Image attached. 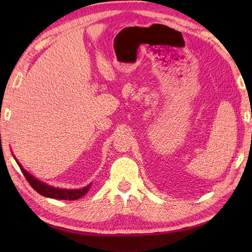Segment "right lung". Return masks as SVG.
Instances as JSON below:
<instances>
[{
    "label": "right lung",
    "mask_w": 252,
    "mask_h": 252,
    "mask_svg": "<svg viewBox=\"0 0 252 252\" xmlns=\"http://www.w3.org/2000/svg\"><path fill=\"white\" fill-rule=\"evenodd\" d=\"M16 161H17V160H16ZM17 164L19 165L21 172H23V174L25 175L26 180L29 182V184L31 185L32 189L44 197L54 198V199H61V200H77L79 198H81L82 196L87 194L91 185H92V183H91L88 186L83 187V189H58V187H53L51 185H47L46 183H43V182H41L40 180L35 179L33 175H31L28 172V171H26L23 168V165H21L18 161H17Z\"/></svg>",
    "instance_id": "right-lung-1"
}]
</instances>
